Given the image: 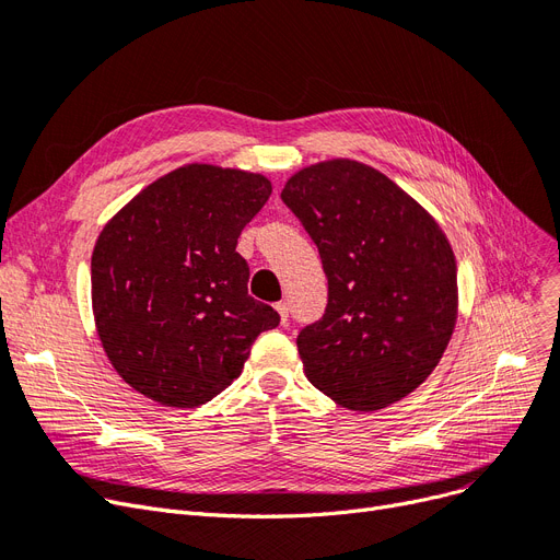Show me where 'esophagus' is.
<instances>
[{
	"instance_id": "1",
	"label": "esophagus",
	"mask_w": 560,
	"mask_h": 560,
	"mask_svg": "<svg viewBox=\"0 0 560 560\" xmlns=\"http://www.w3.org/2000/svg\"><path fill=\"white\" fill-rule=\"evenodd\" d=\"M277 312H279V316H281V323H285L288 320V304L285 302H277Z\"/></svg>"
}]
</instances>
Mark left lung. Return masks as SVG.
I'll return each mask as SVG.
<instances>
[{
	"label": "left lung",
	"instance_id": "obj_1",
	"mask_svg": "<svg viewBox=\"0 0 560 560\" xmlns=\"http://www.w3.org/2000/svg\"><path fill=\"white\" fill-rule=\"evenodd\" d=\"M281 200L316 242L327 277L325 316L298 337L306 378L348 410L401 401L431 376L457 325V260L443 228L353 159L306 165Z\"/></svg>",
	"mask_w": 560,
	"mask_h": 560
}]
</instances>
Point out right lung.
I'll list each match as a JSON object with an SVG mask.
<instances>
[{
	"instance_id": "obj_1",
	"label": "right lung",
	"mask_w": 560,
	"mask_h": 560,
	"mask_svg": "<svg viewBox=\"0 0 560 560\" xmlns=\"http://www.w3.org/2000/svg\"><path fill=\"white\" fill-rule=\"evenodd\" d=\"M272 194L260 173L186 163L103 225L92 254V312L124 383L196 408L240 374L256 337L279 325L248 295L237 237Z\"/></svg>"
}]
</instances>
